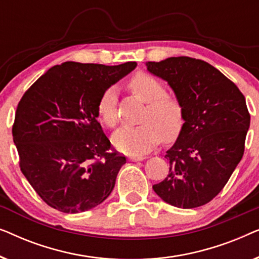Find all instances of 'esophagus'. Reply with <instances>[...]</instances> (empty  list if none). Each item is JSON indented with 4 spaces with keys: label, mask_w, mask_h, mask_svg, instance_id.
I'll list each match as a JSON object with an SVG mask.
<instances>
[{
    "label": "esophagus",
    "mask_w": 259,
    "mask_h": 259,
    "mask_svg": "<svg viewBox=\"0 0 259 259\" xmlns=\"http://www.w3.org/2000/svg\"><path fill=\"white\" fill-rule=\"evenodd\" d=\"M145 157H143V155H136V157H131L130 160L131 161H141L144 160Z\"/></svg>",
    "instance_id": "34e87169"
}]
</instances>
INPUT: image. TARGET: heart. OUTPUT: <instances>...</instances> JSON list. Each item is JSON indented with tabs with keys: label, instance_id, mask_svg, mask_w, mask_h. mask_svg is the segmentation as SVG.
<instances>
[{
	"label": "heart",
	"instance_id": "heart-1",
	"mask_svg": "<svg viewBox=\"0 0 259 259\" xmlns=\"http://www.w3.org/2000/svg\"><path fill=\"white\" fill-rule=\"evenodd\" d=\"M130 90L145 102L146 108L141 114L139 126L122 127L112 137L116 150L126 154L138 155L150 152L160 143L176 139L184 122L183 106L176 95L165 93L160 81L146 73H138L128 81ZM116 88L104 92L98 104L101 121L108 127H114L116 116Z\"/></svg>",
	"mask_w": 259,
	"mask_h": 259
}]
</instances>
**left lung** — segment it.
Listing matches in <instances>:
<instances>
[{"instance_id": "1", "label": "left lung", "mask_w": 259, "mask_h": 259, "mask_svg": "<svg viewBox=\"0 0 259 259\" xmlns=\"http://www.w3.org/2000/svg\"><path fill=\"white\" fill-rule=\"evenodd\" d=\"M146 67L168 83L184 111L179 136L165 155L169 172L153 190L172 206H201L221 192L243 157L250 127L245 98L203 60L179 56Z\"/></svg>"}]
</instances>
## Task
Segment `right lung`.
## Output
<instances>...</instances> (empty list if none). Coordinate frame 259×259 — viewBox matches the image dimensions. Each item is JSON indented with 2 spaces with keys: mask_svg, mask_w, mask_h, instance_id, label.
Returning <instances> with one entry per match:
<instances>
[{
  "mask_svg": "<svg viewBox=\"0 0 259 259\" xmlns=\"http://www.w3.org/2000/svg\"><path fill=\"white\" fill-rule=\"evenodd\" d=\"M67 61L31 84L17 106L13 140L20 167L45 203L65 213L101 204L126 158L111 151L98 122L101 95L136 69Z\"/></svg>",
  "mask_w": 259,
  "mask_h": 259,
  "instance_id": "1",
  "label": "right lung"
}]
</instances>
